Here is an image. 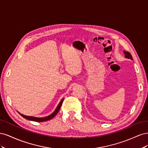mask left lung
Returning a JSON list of instances; mask_svg holds the SVG:
<instances>
[{
  "mask_svg": "<svg viewBox=\"0 0 148 148\" xmlns=\"http://www.w3.org/2000/svg\"><path fill=\"white\" fill-rule=\"evenodd\" d=\"M123 53H124V54H125V58H127V59H131L132 60H133L132 56V55L128 52L123 51Z\"/></svg>",
  "mask_w": 148,
  "mask_h": 148,
  "instance_id": "1",
  "label": "left lung"
}]
</instances>
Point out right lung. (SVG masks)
<instances>
[{
  "label": "right lung",
  "instance_id": "right-lung-1",
  "mask_svg": "<svg viewBox=\"0 0 148 148\" xmlns=\"http://www.w3.org/2000/svg\"><path fill=\"white\" fill-rule=\"evenodd\" d=\"M64 98H63L62 99L60 102H59V105L57 106V107H56V110L53 112L51 114L49 115L48 116H46V117H33V116H28V115H23L21 113H20L19 112H18L19 114L21 115V117H23V118L26 119H28L29 120H31V121H34V122H45V121H47V120H49L52 119V118H53L55 117V116L57 115V114L59 112V111L60 109V107L62 104V102H63L64 101Z\"/></svg>",
  "mask_w": 148,
  "mask_h": 148
}]
</instances>
